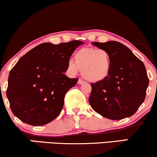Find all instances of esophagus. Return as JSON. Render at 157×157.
<instances>
[{
	"label": "esophagus",
	"mask_w": 157,
	"mask_h": 157,
	"mask_svg": "<svg viewBox=\"0 0 157 157\" xmlns=\"http://www.w3.org/2000/svg\"><path fill=\"white\" fill-rule=\"evenodd\" d=\"M85 81H83L82 80V79H79V80H78V84H80V85H82V84H83V83H85Z\"/></svg>",
	"instance_id": "esophagus-1"
}]
</instances>
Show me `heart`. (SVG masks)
Listing matches in <instances>:
<instances>
[{"instance_id":"b5f03b06","label":"heart","mask_w":157,"mask_h":157,"mask_svg":"<svg viewBox=\"0 0 157 157\" xmlns=\"http://www.w3.org/2000/svg\"><path fill=\"white\" fill-rule=\"evenodd\" d=\"M74 60L68 62V68L72 74L81 71L82 77L90 82H99L108 76L112 59L108 51L101 48H84L74 56Z\"/></svg>"}]
</instances>
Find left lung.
Returning a JSON list of instances; mask_svg holds the SVG:
<instances>
[{"mask_svg": "<svg viewBox=\"0 0 157 157\" xmlns=\"http://www.w3.org/2000/svg\"><path fill=\"white\" fill-rule=\"evenodd\" d=\"M92 44L108 51L112 59L109 75L90 83L89 103L94 111L111 120L133 116L144 101L149 80L146 69L127 47L116 41Z\"/></svg>", "mask_w": 157, "mask_h": 157, "instance_id": "1", "label": "left lung"}]
</instances>
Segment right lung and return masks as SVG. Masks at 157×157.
Masks as SVG:
<instances>
[{"mask_svg":"<svg viewBox=\"0 0 157 157\" xmlns=\"http://www.w3.org/2000/svg\"><path fill=\"white\" fill-rule=\"evenodd\" d=\"M82 41L42 43L24 55L11 69L6 96L13 114L22 122L42 126L63 109L67 91L78 79L64 75L71 56Z\"/></svg>","mask_w":157,"mask_h":157,"instance_id":"add662e5","label":"right lung"}]
</instances>
